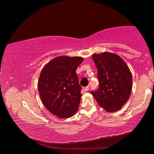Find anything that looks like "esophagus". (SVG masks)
<instances>
[{
    "label": "esophagus",
    "mask_w": 154,
    "mask_h": 154,
    "mask_svg": "<svg viewBox=\"0 0 154 154\" xmlns=\"http://www.w3.org/2000/svg\"><path fill=\"white\" fill-rule=\"evenodd\" d=\"M89 90V86H86V87H84L82 89V91H83V92H86L87 91H88Z\"/></svg>",
    "instance_id": "34e87169"
}]
</instances>
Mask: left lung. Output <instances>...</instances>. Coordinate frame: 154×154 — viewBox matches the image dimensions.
<instances>
[{
    "label": "left lung",
    "instance_id": "1",
    "mask_svg": "<svg viewBox=\"0 0 154 154\" xmlns=\"http://www.w3.org/2000/svg\"><path fill=\"white\" fill-rule=\"evenodd\" d=\"M98 69V89L91 91L98 105L108 112L119 111L130 98L132 76L122 57L105 52L92 55Z\"/></svg>",
    "mask_w": 154,
    "mask_h": 154
}]
</instances>
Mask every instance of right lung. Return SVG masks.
Segmentation results:
<instances>
[{
    "mask_svg": "<svg viewBox=\"0 0 154 154\" xmlns=\"http://www.w3.org/2000/svg\"><path fill=\"white\" fill-rule=\"evenodd\" d=\"M83 61L82 57L58 56L41 70L38 83L40 98L57 118H69L78 111L82 95L76 70Z\"/></svg>",
    "mask_w": 154,
    "mask_h": 154,
    "instance_id": "1",
    "label": "right lung"
}]
</instances>
